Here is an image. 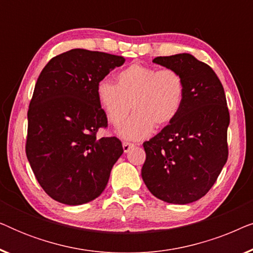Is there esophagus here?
<instances>
[{
	"label": "esophagus",
	"mask_w": 253,
	"mask_h": 253,
	"mask_svg": "<svg viewBox=\"0 0 253 253\" xmlns=\"http://www.w3.org/2000/svg\"><path fill=\"white\" fill-rule=\"evenodd\" d=\"M136 145H134L133 143H129V141H123V151L124 153H127L131 148H133Z\"/></svg>",
	"instance_id": "obj_1"
}]
</instances>
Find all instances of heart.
<instances>
[{"label":"heart","instance_id":"obj_1","mask_svg":"<svg viewBox=\"0 0 253 253\" xmlns=\"http://www.w3.org/2000/svg\"><path fill=\"white\" fill-rule=\"evenodd\" d=\"M116 85L101 81L96 85V98L107 120L120 127L126 139L139 140L157 127L170 124L181 112L185 98V82L181 72L172 68L158 69L134 63L115 76Z\"/></svg>","mask_w":253,"mask_h":253}]
</instances>
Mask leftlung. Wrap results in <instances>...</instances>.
Here are the masks:
<instances>
[{"mask_svg":"<svg viewBox=\"0 0 253 253\" xmlns=\"http://www.w3.org/2000/svg\"><path fill=\"white\" fill-rule=\"evenodd\" d=\"M153 62L181 72L185 98L177 117L143 144L141 177L157 198L184 205L205 196L226 165L229 110L223 86L210 65L186 53Z\"/></svg>","mask_w":253,"mask_h":253,"instance_id":"1","label":"left lung"}]
</instances>
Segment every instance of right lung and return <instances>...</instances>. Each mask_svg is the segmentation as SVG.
Listing matches in <instances>:
<instances>
[{
	"label": "right lung",
	"mask_w": 253,
	"mask_h": 253,
	"mask_svg": "<svg viewBox=\"0 0 253 253\" xmlns=\"http://www.w3.org/2000/svg\"><path fill=\"white\" fill-rule=\"evenodd\" d=\"M126 61L86 49L51 58L38 78L27 112L26 157L48 196L67 205L98 198L123 153L116 137H96L108 121L96 85Z\"/></svg>",
	"instance_id": "add662e5"
}]
</instances>
